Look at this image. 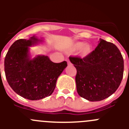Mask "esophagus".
Returning a JSON list of instances; mask_svg holds the SVG:
<instances>
[{"label":"esophagus","instance_id":"esophagus-1","mask_svg":"<svg viewBox=\"0 0 129 129\" xmlns=\"http://www.w3.org/2000/svg\"><path fill=\"white\" fill-rule=\"evenodd\" d=\"M66 61H67V64H68L69 66H70V65H72V63H71V61H70L69 59H66Z\"/></svg>","mask_w":129,"mask_h":129}]
</instances>
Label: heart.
I'll use <instances>...</instances> for the list:
<instances>
[{"label": "heart", "instance_id": "1", "mask_svg": "<svg viewBox=\"0 0 129 129\" xmlns=\"http://www.w3.org/2000/svg\"><path fill=\"white\" fill-rule=\"evenodd\" d=\"M79 54L82 57H87L92 52V45L89 44H85V43L82 42H77L75 43L72 47V50H80Z\"/></svg>", "mask_w": 129, "mask_h": 129}]
</instances>
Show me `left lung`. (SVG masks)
<instances>
[{
    "label": "left lung",
    "mask_w": 129,
    "mask_h": 129,
    "mask_svg": "<svg viewBox=\"0 0 129 129\" xmlns=\"http://www.w3.org/2000/svg\"><path fill=\"white\" fill-rule=\"evenodd\" d=\"M77 69V91L89 101L107 98L119 88L123 78V59L117 47L100 39L97 47L88 56L69 57Z\"/></svg>",
    "instance_id": "8db88e82"
}]
</instances>
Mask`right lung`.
<instances>
[{"label":"right lung","mask_w":129,"mask_h":129,"mask_svg":"<svg viewBox=\"0 0 129 129\" xmlns=\"http://www.w3.org/2000/svg\"><path fill=\"white\" fill-rule=\"evenodd\" d=\"M39 40L19 39L9 48L4 60L6 79L13 90L31 101L42 99L54 92L59 75L67 66L66 61L54 63L45 55L30 56L29 47Z\"/></svg>","instance_id":"obj_1"}]
</instances>
